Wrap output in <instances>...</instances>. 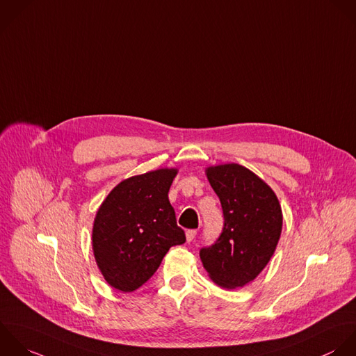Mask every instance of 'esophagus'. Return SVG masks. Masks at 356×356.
Masks as SVG:
<instances>
[{
	"label": "esophagus",
	"instance_id": "1",
	"mask_svg": "<svg viewBox=\"0 0 356 356\" xmlns=\"http://www.w3.org/2000/svg\"><path fill=\"white\" fill-rule=\"evenodd\" d=\"M195 236H197V230H187L186 232V238H187L188 243L193 241L195 238Z\"/></svg>",
	"mask_w": 356,
	"mask_h": 356
}]
</instances>
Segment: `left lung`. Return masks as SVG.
<instances>
[{"instance_id":"left-lung-1","label":"left lung","mask_w":356,"mask_h":356,"mask_svg":"<svg viewBox=\"0 0 356 356\" xmlns=\"http://www.w3.org/2000/svg\"><path fill=\"white\" fill-rule=\"evenodd\" d=\"M220 200L223 232L200 257L211 280L233 290L244 287L265 269L275 254L283 227V212L275 191L254 172L225 163L205 169Z\"/></svg>"}]
</instances>
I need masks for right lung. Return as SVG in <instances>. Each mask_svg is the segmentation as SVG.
Listing matches in <instances>:
<instances>
[{
    "label": "right lung",
    "instance_id": "right-lung-1",
    "mask_svg": "<svg viewBox=\"0 0 356 356\" xmlns=\"http://www.w3.org/2000/svg\"><path fill=\"white\" fill-rule=\"evenodd\" d=\"M176 168L120 181L104 200L92 225V252L109 286L131 293L148 282L173 245L186 243L169 202Z\"/></svg>",
    "mask_w": 356,
    "mask_h": 356
}]
</instances>
